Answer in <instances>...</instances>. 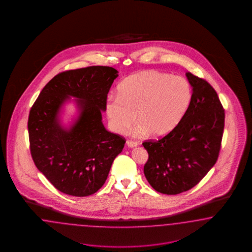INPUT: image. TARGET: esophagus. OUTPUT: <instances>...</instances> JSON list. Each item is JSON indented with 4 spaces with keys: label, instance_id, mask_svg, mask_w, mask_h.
I'll return each instance as SVG.
<instances>
[{
    "label": "esophagus",
    "instance_id": "obj_1",
    "mask_svg": "<svg viewBox=\"0 0 252 252\" xmlns=\"http://www.w3.org/2000/svg\"><path fill=\"white\" fill-rule=\"evenodd\" d=\"M126 145H127V147L128 148H135V147H137V142H135V141H131V140H127L126 141Z\"/></svg>",
    "mask_w": 252,
    "mask_h": 252
}]
</instances>
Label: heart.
I'll return each mask as SVG.
<instances>
[{"label":"heart","instance_id":"1","mask_svg":"<svg viewBox=\"0 0 252 252\" xmlns=\"http://www.w3.org/2000/svg\"><path fill=\"white\" fill-rule=\"evenodd\" d=\"M192 89L182 76L158 71H141L126 77L119 86V95L110 96L106 115L111 128L124 133L136 121V137L148 133L166 136L176 129L188 114Z\"/></svg>","mask_w":252,"mask_h":252}]
</instances>
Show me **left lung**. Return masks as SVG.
<instances>
[{"mask_svg":"<svg viewBox=\"0 0 252 252\" xmlns=\"http://www.w3.org/2000/svg\"><path fill=\"white\" fill-rule=\"evenodd\" d=\"M192 101L183 121L158 141L144 142L149 159L144 175L153 189L166 195L189 190L213 168L221 148L224 110L214 88L187 73Z\"/></svg>","mask_w":252,"mask_h":252,"instance_id":"8db88e82","label":"left lung"}]
</instances>
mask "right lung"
Masks as SVG:
<instances>
[{
    "instance_id": "1",
    "label": "right lung",
    "mask_w": 252,
    "mask_h": 252,
    "mask_svg": "<svg viewBox=\"0 0 252 252\" xmlns=\"http://www.w3.org/2000/svg\"><path fill=\"white\" fill-rule=\"evenodd\" d=\"M117 76L118 71L109 66L63 72L49 81L31 108L28 128L32 159L64 194L86 197L97 192L122 153L125 139L109 132L101 116ZM69 102L77 111L66 125L61 115Z\"/></svg>"
}]
</instances>
